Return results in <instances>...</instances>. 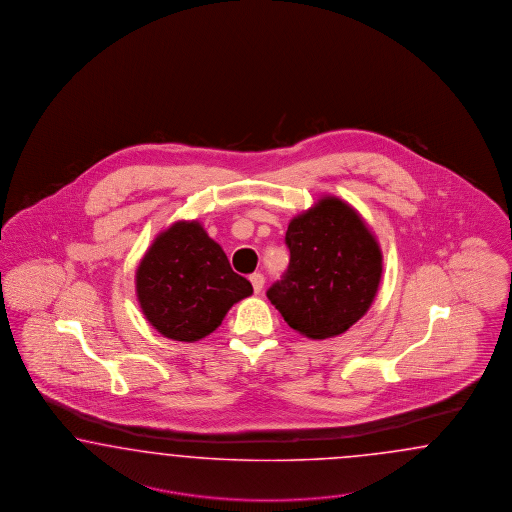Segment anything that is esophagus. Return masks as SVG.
I'll use <instances>...</instances> for the list:
<instances>
[{"instance_id": "obj_1", "label": "esophagus", "mask_w": 512, "mask_h": 512, "mask_svg": "<svg viewBox=\"0 0 512 512\" xmlns=\"http://www.w3.org/2000/svg\"><path fill=\"white\" fill-rule=\"evenodd\" d=\"M249 281H251V285H253V291H255V293H261V289H263L264 285L263 274H259V272L251 274V276H249Z\"/></svg>"}]
</instances>
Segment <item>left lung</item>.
<instances>
[{"instance_id":"left-lung-1","label":"left lung","mask_w":512,"mask_h":512,"mask_svg":"<svg viewBox=\"0 0 512 512\" xmlns=\"http://www.w3.org/2000/svg\"><path fill=\"white\" fill-rule=\"evenodd\" d=\"M285 244L289 268L266 296L296 332L311 340L334 338L370 310L383 255L355 208L323 197L291 219Z\"/></svg>"}]
</instances>
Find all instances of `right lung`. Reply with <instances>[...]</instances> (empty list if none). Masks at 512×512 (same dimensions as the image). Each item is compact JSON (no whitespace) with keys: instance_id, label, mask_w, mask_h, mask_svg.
Listing matches in <instances>:
<instances>
[{"instance_id":"1","label":"right lung","mask_w":512,"mask_h":512,"mask_svg":"<svg viewBox=\"0 0 512 512\" xmlns=\"http://www.w3.org/2000/svg\"><path fill=\"white\" fill-rule=\"evenodd\" d=\"M140 310L159 334L199 341L233 304L253 293L199 221H176L159 234L137 268Z\"/></svg>"}]
</instances>
